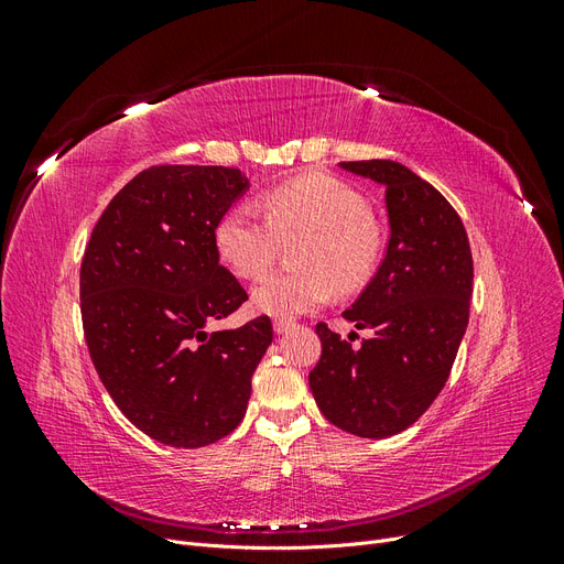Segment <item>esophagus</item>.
Here are the masks:
<instances>
[{
	"mask_svg": "<svg viewBox=\"0 0 564 564\" xmlns=\"http://www.w3.org/2000/svg\"><path fill=\"white\" fill-rule=\"evenodd\" d=\"M272 327H275V334H286L289 329H294L296 324L292 319H286V317H275V322H272Z\"/></svg>",
	"mask_w": 564,
	"mask_h": 564,
	"instance_id": "1",
	"label": "esophagus"
}]
</instances>
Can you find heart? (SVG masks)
<instances>
[{
	"mask_svg": "<svg viewBox=\"0 0 564 564\" xmlns=\"http://www.w3.org/2000/svg\"><path fill=\"white\" fill-rule=\"evenodd\" d=\"M263 214L240 202L218 218L216 251L235 275L259 278L282 245L294 247L296 272H275L251 289L253 308L275 317L311 313L332 289L352 292L373 272L381 230L367 199L334 176H303L263 195Z\"/></svg>",
	"mask_w": 564,
	"mask_h": 564,
	"instance_id": "1",
	"label": "heart"
}]
</instances>
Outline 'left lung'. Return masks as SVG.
Here are the masks:
<instances>
[{
	"mask_svg": "<svg viewBox=\"0 0 564 564\" xmlns=\"http://www.w3.org/2000/svg\"><path fill=\"white\" fill-rule=\"evenodd\" d=\"M386 187L390 240L365 292L344 313L371 329L360 348L317 324L322 357L311 371L319 412L336 429L383 440L416 423L445 388L468 327L473 256L452 204L392 160L340 162Z\"/></svg>",
	"mask_w": 564,
	"mask_h": 564,
	"instance_id": "obj_1",
	"label": "left lung"
}]
</instances>
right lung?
Returning <instances> with one entry per match:
<instances>
[{
    "instance_id": "obj_1",
    "label": "right lung",
    "mask_w": 564,
    "mask_h": 564,
    "mask_svg": "<svg viewBox=\"0 0 564 564\" xmlns=\"http://www.w3.org/2000/svg\"><path fill=\"white\" fill-rule=\"evenodd\" d=\"M247 191L240 169H145L112 197L84 251L79 299L94 367L135 429L169 447H207L232 433L272 344L268 315L207 329L247 301L214 242L218 218Z\"/></svg>"
}]
</instances>
